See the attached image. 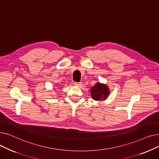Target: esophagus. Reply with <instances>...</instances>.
<instances>
[{
    "mask_svg": "<svg viewBox=\"0 0 159 159\" xmlns=\"http://www.w3.org/2000/svg\"><path fill=\"white\" fill-rule=\"evenodd\" d=\"M74 85L76 86L80 87L82 86V83L81 82H74Z\"/></svg>",
    "mask_w": 159,
    "mask_h": 159,
    "instance_id": "34e87169",
    "label": "esophagus"
}]
</instances>
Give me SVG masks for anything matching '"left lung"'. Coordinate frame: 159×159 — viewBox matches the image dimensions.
<instances>
[{"mask_svg":"<svg viewBox=\"0 0 159 159\" xmlns=\"http://www.w3.org/2000/svg\"><path fill=\"white\" fill-rule=\"evenodd\" d=\"M109 89L106 85L100 84V83H97L96 85L91 88V97L95 101L105 100L109 95Z\"/></svg>","mask_w":159,"mask_h":159,"instance_id":"1","label":"left lung"}]
</instances>
